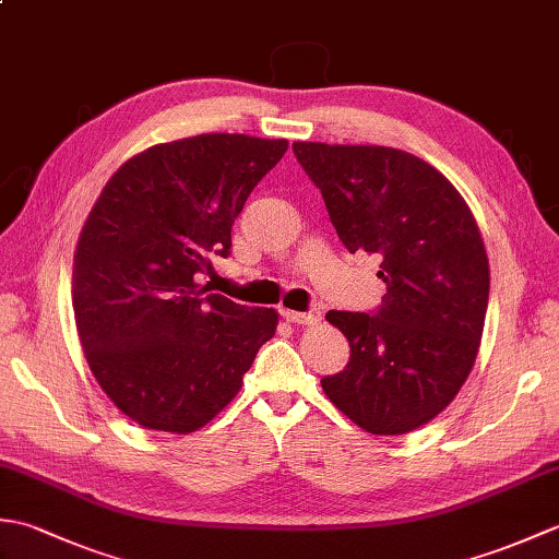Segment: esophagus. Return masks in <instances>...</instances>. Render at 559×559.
Masks as SVG:
<instances>
[{"label": "esophagus", "instance_id": "esophagus-1", "mask_svg": "<svg viewBox=\"0 0 559 559\" xmlns=\"http://www.w3.org/2000/svg\"><path fill=\"white\" fill-rule=\"evenodd\" d=\"M283 317L288 319V322L293 324H302V326H314L322 322V312L317 310V307H312L310 312H295V310H283Z\"/></svg>", "mask_w": 559, "mask_h": 559}]
</instances>
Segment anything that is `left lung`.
I'll list each match as a JSON object with an SVG mask.
<instances>
[{
    "instance_id": "8db88e82",
    "label": "left lung",
    "mask_w": 559,
    "mask_h": 559,
    "mask_svg": "<svg viewBox=\"0 0 559 559\" xmlns=\"http://www.w3.org/2000/svg\"><path fill=\"white\" fill-rule=\"evenodd\" d=\"M350 254L379 261V310L326 314L350 343L322 379L334 406L372 435H406L442 413L471 374L490 295L485 245L466 201L430 163L389 146L295 141Z\"/></svg>"
}]
</instances>
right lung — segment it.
Returning <instances> with one entry per match:
<instances>
[{"label":"right lung","instance_id":"1","mask_svg":"<svg viewBox=\"0 0 559 559\" xmlns=\"http://www.w3.org/2000/svg\"><path fill=\"white\" fill-rule=\"evenodd\" d=\"M286 139L199 134L151 146L103 187L74 254L71 300L100 389L146 430L204 427L242 386L278 312L209 293L211 257Z\"/></svg>","mask_w":559,"mask_h":559}]
</instances>
